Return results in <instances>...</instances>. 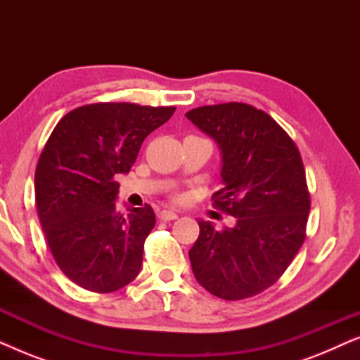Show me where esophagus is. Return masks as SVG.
Returning <instances> with one entry per match:
<instances>
[{
	"instance_id": "obj_1",
	"label": "esophagus",
	"mask_w": 360,
	"mask_h": 360,
	"mask_svg": "<svg viewBox=\"0 0 360 360\" xmlns=\"http://www.w3.org/2000/svg\"><path fill=\"white\" fill-rule=\"evenodd\" d=\"M157 216H159L160 221H174L179 218V214L174 213V211H170V210H162Z\"/></svg>"
}]
</instances>
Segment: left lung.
Listing matches in <instances>:
<instances>
[{
  "mask_svg": "<svg viewBox=\"0 0 360 360\" xmlns=\"http://www.w3.org/2000/svg\"><path fill=\"white\" fill-rule=\"evenodd\" d=\"M223 157L214 208L234 228L198 221L190 249L195 278L214 297H254L282 277L307 238L309 193L302 155L274 117L245 103L200 106L185 115Z\"/></svg>",
  "mask_w": 360,
  "mask_h": 360,
  "instance_id": "obj_1",
  "label": "left lung"
}]
</instances>
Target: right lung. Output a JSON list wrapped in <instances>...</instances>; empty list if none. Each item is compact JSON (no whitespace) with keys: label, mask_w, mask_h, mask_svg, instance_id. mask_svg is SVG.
<instances>
[{"label":"right lung","mask_w":360,"mask_h":360,"mask_svg":"<svg viewBox=\"0 0 360 360\" xmlns=\"http://www.w3.org/2000/svg\"><path fill=\"white\" fill-rule=\"evenodd\" d=\"M174 111L95 103L67 112L49 137L34 179L37 214L57 265L78 287L111 293L139 274L155 214L149 205L120 211L116 176Z\"/></svg>","instance_id":"add662e5"}]
</instances>
